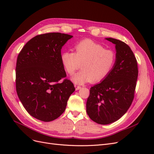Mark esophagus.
<instances>
[{"instance_id":"obj_1","label":"esophagus","mask_w":154,"mask_h":154,"mask_svg":"<svg viewBox=\"0 0 154 154\" xmlns=\"http://www.w3.org/2000/svg\"><path fill=\"white\" fill-rule=\"evenodd\" d=\"M74 87H75L76 91H78V90H79V89H80V88H81V86L78 85H76V84L74 85Z\"/></svg>"}]
</instances>
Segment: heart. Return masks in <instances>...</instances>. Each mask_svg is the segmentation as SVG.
<instances>
[{
  "label": "heart",
  "mask_w": 154,
  "mask_h": 154,
  "mask_svg": "<svg viewBox=\"0 0 154 154\" xmlns=\"http://www.w3.org/2000/svg\"><path fill=\"white\" fill-rule=\"evenodd\" d=\"M75 52L64 51L60 56L66 71L72 75L81 67V71L72 77L78 84L90 82L97 83L104 80L112 71L116 62L113 50L90 39L81 40L74 45Z\"/></svg>",
  "instance_id": "obj_1"
}]
</instances>
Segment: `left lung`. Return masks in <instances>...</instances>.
I'll return each instance as SVG.
<instances>
[{
    "mask_svg": "<svg viewBox=\"0 0 154 154\" xmlns=\"http://www.w3.org/2000/svg\"><path fill=\"white\" fill-rule=\"evenodd\" d=\"M106 40L116 45V62L109 75L90 88L86 109L97 123L107 125L118 120L131 105L138 76L137 60L129 46L112 38Z\"/></svg>",
    "mask_w": 154,
    "mask_h": 154,
    "instance_id": "left-lung-1",
    "label": "left lung"
}]
</instances>
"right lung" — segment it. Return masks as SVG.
<instances>
[{"instance_id":"1","label":"right lung","mask_w":154,"mask_h":154,"mask_svg":"<svg viewBox=\"0 0 154 154\" xmlns=\"http://www.w3.org/2000/svg\"><path fill=\"white\" fill-rule=\"evenodd\" d=\"M72 36L60 32L37 35L18 55L16 91L25 109L45 122L57 119L75 91L62 63V46Z\"/></svg>"}]
</instances>
